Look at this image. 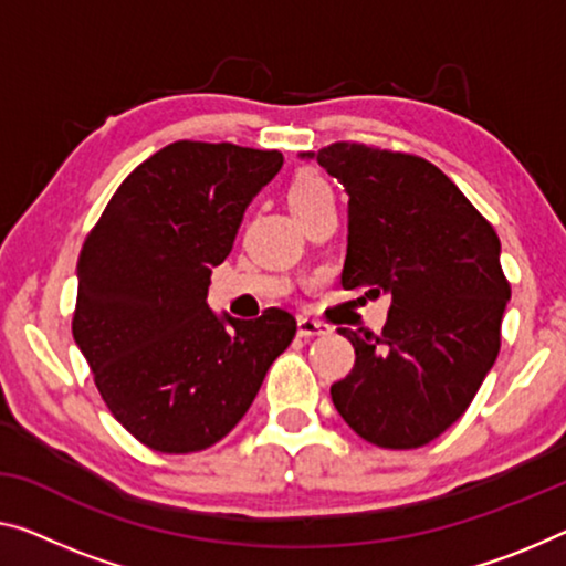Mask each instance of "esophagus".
Here are the masks:
<instances>
[{
    "label": "esophagus",
    "instance_id": "esophagus-1",
    "mask_svg": "<svg viewBox=\"0 0 566 566\" xmlns=\"http://www.w3.org/2000/svg\"><path fill=\"white\" fill-rule=\"evenodd\" d=\"M297 333L300 335H327V333H333V327L327 325V323H319V319H312V317H307V315H302V317H297Z\"/></svg>",
    "mask_w": 566,
    "mask_h": 566
}]
</instances>
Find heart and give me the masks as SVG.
Here are the masks:
<instances>
[{"instance_id": "obj_1", "label": "heart", "mask_w": 566, "mask_h": 566, "mask_svg": "<svg viewBox=\"0 0 566 566\" xmlns=\"http://www.w3.org/2000/svg\"><path fill=\"white\" fill-rule=\"evenodd\" d=\"M286 200H290L292 213L302 216L307 210L317 208L319 202L333 200V188L317 170L305 167V170L294 172L290 188H286Z\"/></svg>"}]
</instances>
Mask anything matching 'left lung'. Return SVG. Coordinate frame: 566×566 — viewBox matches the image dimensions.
<instances>
[{"instance_id": "1", "label": "left lung", "mask_w": 566, "mask_h": 566, "mask_svg": "<svg viewBox=\"0 0 566 566\" xmlns=\"http://www.w3.org/2000/svg\"><path fill=\"white\" fill-rule=\"evenodd\" d=\"M300 159L348 192L343 290L391 297L378 337L340 327L356 366L333 403L370 444L415 450L465 415L499 358L511 300L499 233L421 157L337 142Z\"/></svg>"}]
</instances>
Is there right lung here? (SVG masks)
<instances>
[{"label": "right lung", "mask_w": 566, "mask_h": 566, "mask_svg": "<svg viewBox=\"0 0 566 566\" xmlns=\"http://www.w3.org/2000/svg\"><path fill=\"white\" fill-rule=\"evenodd\" d=\"M282 163L276 149L175 142L126 177L83 243L75 345L116 421L151 450L223 440L297 333L286 310L239 319L206 302L243 210Z\"/></svg>", "instance_id": "add662e5"}]
</instances>
